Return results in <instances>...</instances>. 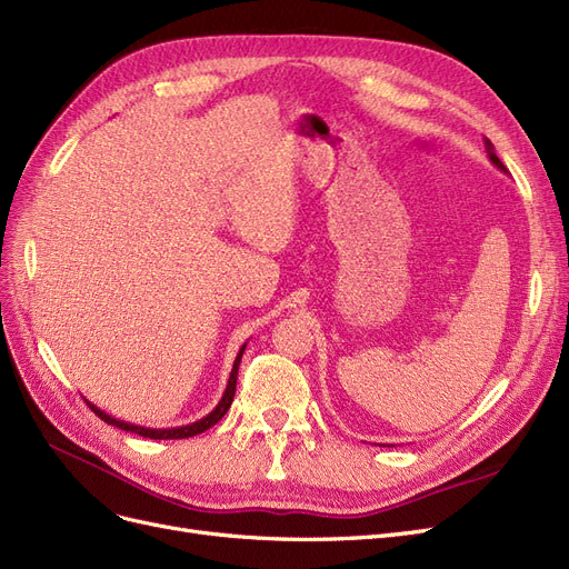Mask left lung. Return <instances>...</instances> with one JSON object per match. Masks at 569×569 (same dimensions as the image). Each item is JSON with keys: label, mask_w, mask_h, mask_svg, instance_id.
Returning <instances> with one entry per match:
<instances>
[{"label": "left lung", "mask_w": 569, "mask_h": 569, "mask_svg": "<svg viewBox=\"0 0 569 569\" xmlns=\"http://www.w3.org/2000/svg\"><path fill=\"white\" fill-rule=\"evenodd\" d=\"M486 151H488V158H490V162H492V164H496V167H498V169H502V171H507V167L500 162V158L496 156V151H492V143H490L488 139H486Z\"/></svg>", "instance_id": "obj_1"}]
</instances>
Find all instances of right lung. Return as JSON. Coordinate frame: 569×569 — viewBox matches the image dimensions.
Listing matches in <instances>:
<instances>
[{
    "label": "right lung",
    "instance_id": "add662e5",
    "mask_svg": "<svg viewBox=\"0 0 569 569\" xmlns=\"http://www.w3.org/2000/svg\"><path fill=\"white\" fill-rule=\"evenodd\" d=\"M243 349H246V343L241 346L239 349V353H237V358H234V365H232V372H230V379H228V386H226V392H223V398H220V402L216 405V409L211 411V413H207L204 418H200V421H194V423H190V426H181V428H167V430H156V428H141V426H132V423H126V421H118V418H113V416H109V413H104L102 409H97L94 405H90L88 400H86V405L102 418L104 423H109V426H116V428H120V430H126V432H134V435H141V437H148V439H186V437H194V435H200V432H204V430H209L211 426H216L220 418H223L226 413H228V409H230V405H232V400H234V390H237V372H239V362H241V356H243Z\"/></svg>",
    "mask_w": 569,
    "mask_h": 569
}]
</instances>
